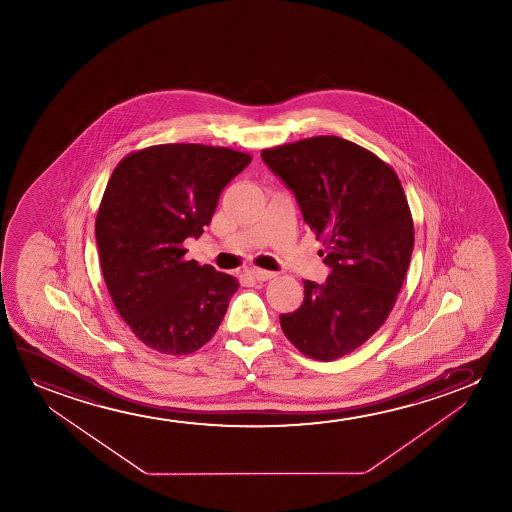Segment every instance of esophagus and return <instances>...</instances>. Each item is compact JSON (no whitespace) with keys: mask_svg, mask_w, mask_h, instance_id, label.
Instances as JSON below:
<instances>
[{"mask_svg":"<svg viewBox=\"0 0 512 512\" xmlns=\"http://www.w3.org/2000/svg\"><path fill=\"white\" fill-rule=\"evenodd\" d=\"M250 276H252L253 280L266 281L274 278L276 274L271 273V271H266V269H259V267H257V269H252V271H250Z\"/></svg>","mask_w":512,"mask_h":512,"instance_id":"obj_1","label":"esophagus"}]
</instances>
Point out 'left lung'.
<instances>
[{"mask_svg":"<svg viewBox=\"0 0 512 512\" xmlns=\"http://www.w3.org/2000/svg\"><path fill=\"white\" fill-rule=\"evenodd\" d=\"M260 155L294 190L332 269L322 285L304 281V302L280 315L281 330L306 357H344L385 323L406 278L414 225L402 183L378 155L339 136H313Z\"/></svg>","mask_w":512,"mask_h":512,"instance_id":"1","label":"left lung"}]
</instances>
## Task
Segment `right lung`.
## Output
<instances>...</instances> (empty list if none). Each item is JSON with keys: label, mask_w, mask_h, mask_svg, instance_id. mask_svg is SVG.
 Masks as SVG:
<instances>
[{"label": "right lung", "mask_w": 512, "mask_h": 512, "mask_svg": "<svg viewBox=\"0 0 512 512\" xmlns=\"http://www.w3.org/2000/svg\"><path fill=\"white\" fill-rule=\"evenodd\" d=\"M252 161L234 148L166 143L127 154L96 215L99 262L134 336L164 355H189L215 336L239 281L185 260L225 185Z\"/></svg>", "instance_id": "add662e5"}]
</instances>
